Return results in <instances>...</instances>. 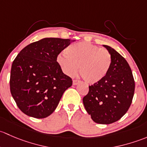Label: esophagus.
Instances as JSON below:
<instances>
[{
  "mask_svg": "<svg viewBox=\"0 0 147 147\" xmlns=\"http://www.w3.org/2000/svg\"><path fill=\"white\" fill-rule=\"evenodd\" d=\"M79 82H80L79 81H77V80H74L73 85H74V86H76V85H78V84H79Z\"/></svg>",
  "mask_w": 147,
  "mask_h": 147,
  "instance_id": "1",
  "label": "esophagus"
}]
</instances>
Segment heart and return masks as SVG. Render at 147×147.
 <instances>
[{
    "label": "heart",
    "instance_id": "b5f03b06",
    "mask_svg": "<svg viewBox=\"0 0 147 147\" xmlns=\"http://www.w3.org/2000/svg\"><path fill=\"white\" fill-rule=\"evenodd\" d=\"M59 54L57 61L63 73L74 76L78 72L88 84H96L107 76L112 57L105 49L85 42L72 44Z\"/></svg>",
    "mask_w": 147,
    "mask_h": 147
}]
</instances>
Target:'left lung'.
<instances>
[{
    "label": "left lung",
    "instance_id": "8db88e82",
    "mask_svg": "<svg viewBox=\"0 0 147 147\" xmlns=\"http://www.w3.org/2000/svg\"><path fill=\"white\" fill-rule=\"evenodd\" d=\"M103 47L111 55L110 69L102 81L89 86L88 93L84 97L83 102L95 122L108 125L119 120L127 112L135 84L125 59L113 48Z\"/></svg>",
    "mask_w": 147,
    "mask_h": 147
}]
</instances>
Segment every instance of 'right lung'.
I'll list each match as a JSON object with an SVG mask.
<instances>
[{"label": "right lung", "mask_w": 147, "mask_h": 147, "mask_svg": "<svg viewBox=\"0 0 147 147\" xmlns=\"http://www.w3.org/2000/svg\"><path fill=\"white\" fill-rule=\"evenodd\" d=\"M69 39L44 38L20 51L10 71V93L20 110L30 117L45 118L55 110L72 79L63 73L57 57Z\"/></svg>", "instance_id": "add662e5"}]
</instances>
